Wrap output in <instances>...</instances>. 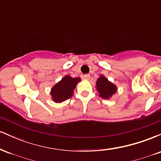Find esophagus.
I'll return each mask as SVG.
<instances>
[{
  "instance_id": "34e87169",
  "label": "esophagus",
  "mask_w": 161,
  "mask_h": 161,
  "mask_svg": "<svg viewBox=\"0 0 161 161\" xmlns=\"http://www.w3.org/2000/svg\"><path fill=\"white\" fill-rule=\"evenodd\" d=\"M84 79H86V80H88V79H90V75L89 74H86V75H84Z\"/></svg>"
}]
</instances>
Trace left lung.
<instances>
[{"label": "left lung", "instance_id": "left-lung-1", "mask_svg": "<svg viewBox=\"0 0 161 161\" xmlns=\"http://www.w3.org/2000/svg\"><path fill=\"white\" fill-rule=\"evenodd\" d=\"M96 88L99 92V96L104 99H109L116 92V86L110 82L103 75H100L96 82Z\"/></svg>", "mask_w": 161, "mask_h": 161}]
</instances>
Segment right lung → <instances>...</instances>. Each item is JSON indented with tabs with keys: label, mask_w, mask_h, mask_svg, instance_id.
<instances>
[{
	"label": "right lung",
	"mask_w": 161,
	"mask_h": 161,
	"mask_svg": "<svg viewBox=\"0 0 161 161\" xmlns=\"http://www.w3.org/2000/svg\"><path fill=\"white\" fill-rule=\"evenodd\" d=\"M80 81L79 77L73 78L70 75H65L51 88V95L53 101L56 103H61L69 99L73 95V90L75 88L77 83Z\"/></svg>",
	"instance_id": "obj_1"
}]
</instances>
